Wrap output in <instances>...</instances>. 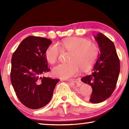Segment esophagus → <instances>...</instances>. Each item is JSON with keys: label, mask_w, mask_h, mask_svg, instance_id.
<instances>
[{"label": "esophagus", "mask_w": 129, "mask_h": 129, "mask_svg": "<svg viewBox=\"0 0 129 129\" xmlns=\"http://www.w3.org/2000/svg\"><path fill=\"white\" fill-rule=\"evenodd\" d=\"M78 81V80H76V79H72V80H70L69 81H71V82H77Z\"/></svg>", "instance_id": "34e87169"}]
</instances>
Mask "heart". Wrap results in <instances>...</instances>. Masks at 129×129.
I'll return each instance as SVG.
<instances>
[{
  "mask_svg": "<svg viewBox=\"0 0 129 129\" xmlns=\"http://www.w3.org/2000/svg\"><path fill=\"white\" fill-rule=\"evenodd\" d=\"M61 49L71 52L69 62L59 64L54 67L53 73L56 77L67 79L75 76L82 70L90 68L97 59L99 49L94 44L89 43L85 39L71 38L60 44ZM61 50L57 44H52L48 48L45 53L49 62L54 64L57 61Z\"/></svg>",
  "mask_w": 129,
  "mask_h": 129,
  "instance_id": "heart-1",
  "label": "heart"
}]
</instances>
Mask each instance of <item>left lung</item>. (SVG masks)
Masks as SVG:
<instances>
[{"label":"left lung","mask_w":129,"mask_h":129,"mask_svg":"<svg viewBox=\"0 0 129 129\" xmlns=\"http://www.w3.org/2000/svg\"><path fill=\"white\" fill-rule=\"evenodd\" d=\"M100 53L91 73L81 81L92 88L90 102L100 103L112 95L116 86L120 72V63L114 43L101 32L94 36Z\"/></svg>","instance_id":"1"}]
</instances>
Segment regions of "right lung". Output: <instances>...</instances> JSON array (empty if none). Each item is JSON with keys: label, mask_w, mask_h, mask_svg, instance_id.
I'll use <instances>...</instances> for the list:
<instances>
[{"label": "right lung", "mask_w": 129, "mask_h": 129, "mask_svg": "<svg viewBox=\"0 0 129 129\" xmlns=\"http://www.w3.org/2000/svg\"><path fill=\"white\" fill-rule=\"evenodd\" d=\"M52 41L29 36L21 41L11 59V81L19 101L32 109L45 106L52 99L58 79L42 77L48 72L45 53Z\"/></svg>", "instance_id": "obj_1"}]
</instances>
